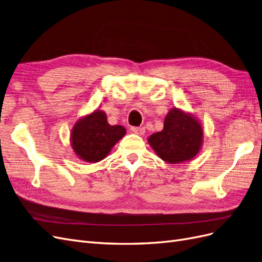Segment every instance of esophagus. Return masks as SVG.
Instances as JSON below:
<instances>
[{
	"label": "esophagus",
	"mask_w": 262,
	"mask_h": 262,
	"mask_svg": "<svg viewBox=\"0 0 262 262\" xmlns=\"http://www.w3.org/2000/svg\"><path fill=\"white\" fill-rule=\"evenodd\" d=\"M131 131L133 133L138 134V136H143V134L145 133V129L144 128H139V126H132Z\"/></svg>",
	"instance_id": "34e87169"
}]
</instances>
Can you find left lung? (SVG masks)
Here are the masks:
<instances>
[{
  "label": "left lung",
  "instance_id": "8db88e82",
  "mask_svg": "<svg viewBox=\"0 0 262 262\" xmlns=\"http://www.w3.org/2000/svg\"><path fill=\"white\" fill-rule=\"evenodd\" d=\"M147 142L164 162L185 163L200 152L203 128L192 114L173 107L165 117L163 130L152 134Z\"/></svg>",
  "mask_w": 262,
  "mask_h": 262
}]
</instances>
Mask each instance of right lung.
Returning a JSON list of instances; mask_svg holds the SVG:
<instances>
[{
  "mask_svg": "<svg viewBox=\"0 0 262 262\" xmlns=\"http://www.w3.org/2000/svg\"><path fill=\"white\" fill-rule=\"evenodd\" d=\"M125 132L122 125H110L105 112L96 109L76 121L71 131V145L80 160L97 163L108 156Z\"/></svg>",
  "mask_w": 262,
  "mask_h": 262,
  "instance_id": "add662e5",
  "label": "right lung"
}]
</instances>
